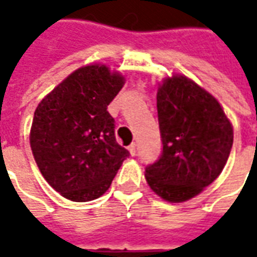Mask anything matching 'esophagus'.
<instances>
[{
    "label": "esophagus",
    "instance_id": "esophagus-1",
    "mask_svg": "<svg viewBox=\"0 0 257 257\" xmlns=\"http://www.w3.org/2000/svg\"><path fill=\"white\" fill-rule=\"evenodd\" d=\"M128 150H129V153H131V156H135V154H136V145H135V143H132V145L128 147Z\"/></svg>",
    "mask_w": 257,
    "mask_h": 257
}]
</instances>
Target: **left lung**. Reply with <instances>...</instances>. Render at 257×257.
Segmentation results:
<instances>
[{
	"label": "left lung",
	"instance_id": "left-lung-1",
	"mask_svg": "<svg viewBox=\"0 0 257 257\" xmlns=\"http://www.w3.org/2000/svg\"><path fill=\"white\" fill-rule=\"evenodd\" d=\"M160 160L146 168L154 193L184 202L217 179L232 147V125L215 96L186 75L167 77L157 90Z\"/></svg>",
	"mask_w": 257,
	"mask_h": 257
}]
</instances>
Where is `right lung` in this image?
<instances>
[{
    "label": "right lung",
    "mask_w": 257,
    "mask_h": 257,
    "mask_svg": "<svg viewBox=\"0 0 257 257\" xmlns=\"http://www.w3.org/2000/svg\"><path fill=\"white\" fill-rule=\"evenodd\" d=\"M125 77L106 64L77 68L37 106L30 146L37 167L53 190L74 202L106 193L129 151L114 135L107 106Z\"/></svg>",
    "instance_id": "right-lung-1"
}]
</instances>
